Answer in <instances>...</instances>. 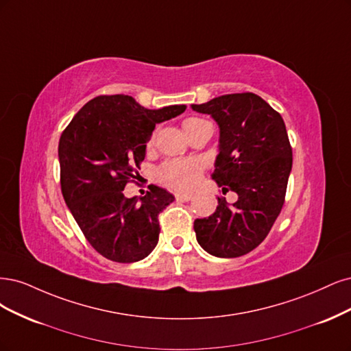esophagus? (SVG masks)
<instances>
[{
  "label": "esophagus",
  "instance_id": "1",
  "mask_svg": "<svg viewBox=\"0 0 351 351\" xmlns=\"http://www.w3.org/2000/svg\"><path fill=\"white\" fill-rule=\"evenodd\" d=\"M176 199L178 201H189L192 199L191 194H176Z\"/></svg>",
  "mask_w": 351,
  "mask_h": 351
}]
</instances>
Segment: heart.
Segmentation results:
<instances>
[{"label":"heart","mask_w":351,"mask_h":351,"mask_svg":"<svg viewBox=\"0 0 351 351\" xmlns=\"http://www.w3.org/2000/svg\"><path fill=\"white\" fill-rule=\"evenodd\" d=\"M208 123L199 118H188L182 122L184 131ZM201 173V165L197 160H169L159 169V178L166 185L176 189H189L194 186Z\"/></svg>","instance_id":"heart-1"}]
</instances>
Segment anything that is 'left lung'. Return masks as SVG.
<instances>
[{
	"instance_id": "left-lung-1",
	"label": "left lung",
	"mask_w": 351,
	"mask_h": 351,
	"mask_svg": "<svg viewBox=\"0 0 351 351\" xmlns=\"http://www.w3.org/2000/svg\"><path fill=\"white\" fill-rule=\"evenodd\" d=\"M191 108L217 122L211 178L223 192L237 194L232 206L219 198L210 217L195 220L197 241L210 255L242 256L265 239L285 204L293 163L285 121L254 93L224 95Z\"/></svg>"
}]
</instances>
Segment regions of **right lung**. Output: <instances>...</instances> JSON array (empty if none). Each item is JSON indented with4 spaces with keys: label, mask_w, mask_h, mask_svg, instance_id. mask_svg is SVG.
Masks as SVG:
<instances>
[{
    "label": "right lung",
    "mask_w": 351,
    "mask_h": 351,
    "mask_svg": "<svg viewBox=\"0 0 351 351\" xmlns=\"http://www.w3.org/2000/svg\"><path fill=\"white\" fill-rule=\"evenodd\" d=\"M185 105L145 109L127 95L97 96L77 112L61 135V191L88 243L115 263H137L159 242V213L175 197L156 185L144 197H123L145 157L156 123Z\"/></svg>",
    "instance_id": "right-lung-1"
}]
</instances>
